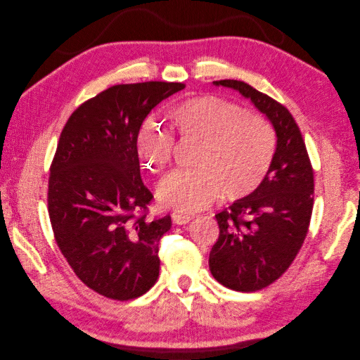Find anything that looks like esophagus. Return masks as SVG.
<instances>
[{"mask_svg":"<svg viewBox=\"0 0 360 360\" xmlns=\"http://www.w3.org/2000/svg\"><path fill=\"white\" fill-rule=\"evenodd\" d=\"M171 218H173V222H174V224H179V226L187 224V222L191 221V215L183 214V212H179V211H174L173 214H171Z\"/></svg>","mask_w":360,"mask_h":360,"instance_id":"34e87169","label":"esophagus"}]
</instances>
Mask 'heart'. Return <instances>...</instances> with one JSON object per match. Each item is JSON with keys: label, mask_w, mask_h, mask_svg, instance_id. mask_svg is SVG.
Instances as JSON below:
<instances>
[{"label": "heart", "mask_w": 360, "mask_h": 360, "mask_svg": "<svg viewBox=\"0 0 360 360\" xmlns=\"http://www.w3.org/2000/svg\"><path fill=\"white\" fill-rule=\"evenodd\" d=\"M180 138L200 141L193 169H176L158 187L162 205L183 212L210 207L218 198L240 200L264 181L276 138L268 120L215 95L187 99L171 111ZM174 136L164 126L146 122L136 138V150L150 173H162L173 157Z\"/></svg>", "instance_id": "obj_1"}]
</instances>
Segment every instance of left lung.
<instances>
[{
	"label": "left lung",
	"mask_w": 360,
	"mask_h": 360,
	"mask_svg": "<svg viewBox=\"0 0 360 360\" xmlns=\"http://www.w3.org/2000/svg\"><path fill=\"white\" fill-rule=\"evenodd\" d=\"M250 98L277 133L268 173L250 196L215 215L219 236L210 253L214 278L236 292H258L278 280L299 253L314 208V168L290 111L242 80H218Z\"/></svg>",
	"instance_id": "1"
}]
</instances>
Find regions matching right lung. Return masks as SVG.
I'll use <instances>...</instances> for the list:
<instances>
[{"label": "right lung", "instance_id": "add662e5", "mask_svg": "<svg viewBox=\"0 0 360 360\" xmlns=\"http://www.w3.org/2000/svg\"><path fill=\"white\" fill-rule=\"evenodd\" d=\"M184 83L115 84L79 105L49 167L48 214L77 278L98 295L130 300L160 274V240L171 217L149 218L136 138L153 107Z\"/></svg>", "mask_w": 360, "mask_h": 360}]
</instances>
